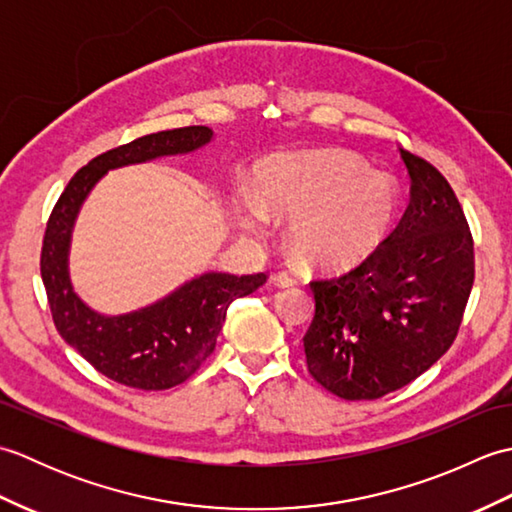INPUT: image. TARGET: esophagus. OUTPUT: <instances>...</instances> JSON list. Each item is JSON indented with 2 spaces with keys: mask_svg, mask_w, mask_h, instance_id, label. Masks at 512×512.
Instances as JSON below:
<instances>
[{
  "mask_svg": "<svg viewBox=\"0 0 512 512\" xmlns=\"http://www.w3.org/2000/svg\"><path fill=\"white\" fill-rule=\"evenodd\" d=\"M273 281H275V284H277L279 288H290V286H295V284H297V279L292 277L290 273H277Z\"/></svg>",
  "mask_w": 512,
  "mask_h": 512,
  "instance_id": "1",
  "label": "esophagus"
}]
</instances>
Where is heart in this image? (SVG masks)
Here are the masks:
<instances>
[{"instance_id":"b5f03b06","label":"heart","mask_w":512,"mask_h":512,"mask_svg":"<svg viewBox=\"0 0 512 512\" xmlns=\"http://www.w3.org/2000/svg\"><path fill=\"white\" fill-rule=\"evenodd\" d=\"M275 215H295L292 242L319 259H345L367 244L396 209V193L387 176L365 171L361 160L334 151L292 156L270 173L259 191ZM246 228L257 217H244Z\"/></svg>"}]
</instances>
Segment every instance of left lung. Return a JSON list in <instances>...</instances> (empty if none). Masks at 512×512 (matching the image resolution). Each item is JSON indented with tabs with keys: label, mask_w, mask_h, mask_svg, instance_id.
<instances>
[{
	"label": "left lung",
	"mask_w": 512,
	"mask_h": 512,
	"mask_svg": "<svg viewBox=\"0 0 512 512\" xmlns=\"http://www.w3.org/2000/svg\"><path fill=\"white\" fill-rule=\"evenodd\" d=\"M411 178L405 215L350 273L312 281L303 336L308 372L345 400L409 385L449 350L475 279L473 237L442 173L400 149Z\"/></svg>",
	"instance_id": "1"
}]
</instances>
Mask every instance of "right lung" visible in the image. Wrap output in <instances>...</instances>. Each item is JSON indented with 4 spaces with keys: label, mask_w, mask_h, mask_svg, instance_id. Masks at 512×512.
<instances>
[{
    "label": "right lung",
    "mask_w": 512,
    "mask_h": 512,
    "mask_svg": "<svg viewBox=\"0 0 512 512\" xmlns=\"http://www.w3.org/2000/svg\"><path fill=\"white\" fill-rule=\"evenodd\" d=\"M211 140L209 127L193 125L105 151L74 173L50 213L41 248V279L52 321L65 343L114 383L145 391L184 383L215 350L228 306L266 281L264 273L242 277L202 273L151 306L116 317L92 310L72 288L68 268L72 228L94 184L110 169L191 154Z\"/></svg>",
    "instance_id": "add662e5"
}]
</instances>
